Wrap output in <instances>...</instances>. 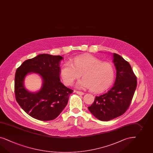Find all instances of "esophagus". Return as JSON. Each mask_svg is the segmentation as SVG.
<instances>
[{
  "mask_svg": "<svg viewBox=\"0 0 153 153\" xmlns=\"http://www.w3.org/2000/svg\"><path fill=\"white\" fill-rule=\"evenodd\" d=\"M76 92L78 94V95H84V93L82 92V91H76Z\"/></svg>",
  "mask_w": 153,
  "mask_h": 153,
  "instance_id": "1",
  "label": "esophagus"
}]
</instances>
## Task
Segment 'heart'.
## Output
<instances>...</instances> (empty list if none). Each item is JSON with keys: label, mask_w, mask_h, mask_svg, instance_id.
Segmentation results:
<instances>
[{"label": "heart", "mask_w": 153, "mask_h": 153, "mask_svg": "<svg viewBox=\"0 0 153 153\" xmlns=\"http://www.w3.org/2000/svg\"><path fill=\"white\" fill-rule=\"evenodd\" d=\"M82 74L83 79L76 85L81 88H90L91 91L100 93L111 86L114 79V67L108 62H102L90 54L74 57L72 62H66L60 70V76L66 86L72 85L75 79Z\"/></svg>", "instance_id": "heart-1"}]
</instances>
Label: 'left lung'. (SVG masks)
Instances as JSON below:
<instances>
[{
  "label": "left lung",
  "mask_w": 153,
  "mask_h": 153,
  "mask_svg": "<svg viewBox=\"0 0 153 153\" xmlns=\"http://www.w3.org/2000/svg\"><path fill=\"white\" fill-rule=\"evenodd\" d=\"M113 62L116 70L114 85L106 93L96 96L88 107L93 115L103 121L115 119L126 111L137 86L136 76L129 63L116 53L113 54Z\"/></svg>",
  "instance_id": "8db88e82"
}]
</instances>
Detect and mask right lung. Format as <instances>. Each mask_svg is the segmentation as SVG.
I'll return each mask as SVG.
<instances>
[{
	"label": "right lung",
	"instance_id": "1",
	"mask_svg": "<svg viewBox=\"0 0 153 153\" xmlns=\"http://www.w3.org/2000/svg\"><path fill=\"white\" fill-rule=\"evenodd\" d=\"M60 56L41 54L27 59L16 70L14 81L16 99L27 114L41 121L54 120L65 108L73 90L60 81ZM29 72L37 73L43 79L42 89L36 93L27 91L24 79Z\"/></svg>",
	"mask_w": 153,
	"mask_h": 153
}]
</instances>
